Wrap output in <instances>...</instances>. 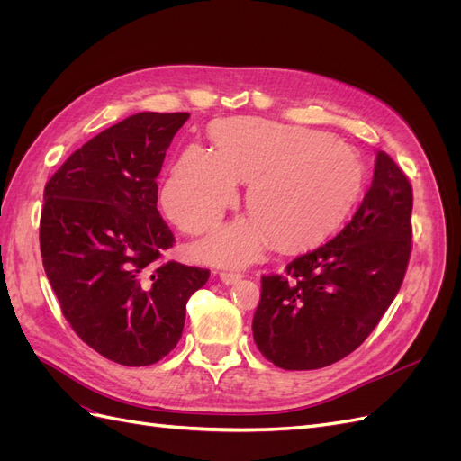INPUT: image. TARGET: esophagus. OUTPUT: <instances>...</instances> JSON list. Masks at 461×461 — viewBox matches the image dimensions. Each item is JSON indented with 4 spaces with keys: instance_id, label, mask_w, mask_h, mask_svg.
<instances>
[{
    "instance_id": "1",
    "label": "esophagus",
    "mask_w": 461,
    "mask_h": 461,
    "mask_svg": "<svg viewBox=\"0 0 461 461\" xmlns=\"http://www.w3.org/2000/svg\"><path fill=\"white\" fill-rule=\"evenodd\" d=\"M240 276H242V275H240V273H236V271H221V273H219V278H221V281L225 283V285H232V283H236V281H239Z\"/></svg>"
}]
</instances>
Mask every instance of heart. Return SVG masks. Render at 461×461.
<instances>
[{"mask_svg":"<svg viewBox=\"0 0 461 461\" xmlns=\"http://www.w3.org/2000/svg\"><path fill=\"white\" fill-rule=\"evenodd\" d=\"M213 151L188 146L161 192L165 213L183 230H212L248 183L252 213L209 236L198 248L213 263H246L271 239L302 248L337 229L361 196L366 167L359 153L327 132L258 117L212 127Z\"/></svg>","mask_w":461,"mask_h":461,"instance_id":"1","label":"heart"}]
</instances>
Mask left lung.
Here are the masks:
<instances>
[{
    "label": "left lung",
    "instance_id": "obj_1",
    "mask_svg": "<svg viewBox=\"0 0 461 461\" xmlns=\"http://www.w3.org/2000/svg\"><path fill=\"white\" fill-rule=\"evenodd\" d=\"M408 176L376 153L373 183L348 225L281 275L261 276L252 321L258 350L288 371L321 369L352 354L396 298L411 252Z\"/></svg>",
    "mask_w": 461,
    "mask_h": 461
}]
</instances>
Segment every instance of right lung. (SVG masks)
Segmentation results:
<instances>
[{
  "instance_id": "right-lung-1",
  "label": "right lung",
  "mask_w": 461,
  "mask_h": 461,
  "mask_svg": "<svg viewBox=\"0 0 461 461\" xmlns=\"http://www.w3.org/2000/svg\"><path fill=\"white\" fill-rule=\"evenodd\" d=\"M188 113L131 115L68 156L44 188L40 252L65 319L121 366H151L183 334L209 271L158 263L175 236L158 212V175Z\"/></svg>"
}]
</instances>
